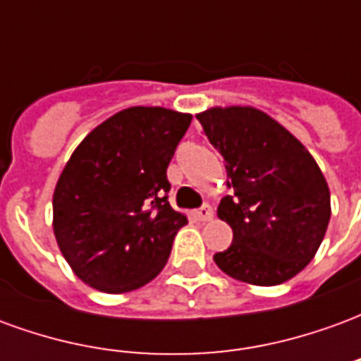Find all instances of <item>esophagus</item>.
<instances>
[{
	"label": "esophagus",
	"mask_w": 361,
	"mask_h": 361,
	"mask_svg": "<svg viewBox=\"0 0 361 361\" xmlns=\"http://www.w3.org/2000/svg\"><path fill=\"white\" fill-rule=\"evenodd\" d=\"M193 216H195L199 222H209V220L212 219V207L211 204H203L201 209H197V211L193 212Z\"/></svg>",
	"instance_id": "34e87169"
}]
</instances>
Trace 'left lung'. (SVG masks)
<instances>
[{
  "label": "left lung",
  "instance_id": "obj_1",
  "mask_svg": "<svg viewBox=\"0 0 361 361\" xmlns=\"http://www.w3.org/2000/svg\"><path fill=\"white\" fill-rule=\"evenodd\" d=\"M197 119L226 160L228 188H234L219 204L234 243L214 263L255 286L294 279L315 257L331 220V191L315 158L253 106H214Z\"/></svg>",
  "mask_w": 361,
  "mask_h": 361
}]
</instances>
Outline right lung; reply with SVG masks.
Returning a JSON list of instances; mask_svg holds the SVG:
<instances>
[{"instance_id":"add662e5","label":"right lung","mask_w":361,"mask_h":361,"mask_svg":"<svg viewBox=\"0 0 361 361\" xmlns=\"http://www.w3.org/2000/svg\"><path fill=\"white\" fill-rule=\"evenodd\" d=\"M191 114L133 106L96 126L54 189V235L79 279L123 294L157 279L188 216L173 211L166 170Z\"/></svg>"}]
</instances>
